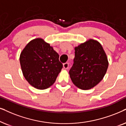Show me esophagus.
<instances>
[{
	"label": "esophagus",
	"instance_id": "34e87169",
	"mask_svg": "<svg viewBox=\"0 0 126 126\" xmlns=\"http://www.w3.org/2000/svg\"><path fill=\"white\" fill-rule=\"evenodd\" d=\"M68 63H65L63 64V68H64V69H67L68 68Z\"/></svg>",
	"mask_w": 126,
	"mask_h": 126
}]
</instances>
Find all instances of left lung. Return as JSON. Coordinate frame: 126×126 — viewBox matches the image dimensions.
<instances>
[{
	"label": "left lung",
	"mask_w": 126,
	"mask_h": 126,
	"mask_svg": "<svg viewBox=\"0 0 126 126\" xmlns=\"http://www.w3.org/2000/svg\"><path fill=\"white\" fill-rule=\"evenodd\" d=\"M108 67L107 55L96 40L90 39L75 47V58L69 74L78 88L88 90L103 79Z\"/></svg>",
	"instance_id": "left-lung-1"
}]
</instances>
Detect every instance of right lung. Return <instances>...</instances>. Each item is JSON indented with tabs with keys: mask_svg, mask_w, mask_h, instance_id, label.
Wrapping results in <instances>:
<instances>
[{
	"mask_svg": "<svg viewBox=\"0 0 126 126\" xmlns=\"http://www.w3.org/2000/svg\"><path fill=\"white\" fill-rule=\"evenodd\" d=\"M59 55L49 44L38 38L29 42L20 55L25 78L30 85L43 90L52 85L63 68Z\"/></svg>",
	"mask_w": 126,
	"mask_h": 126,
	"instance_id": "add662e5",
	"label": "right lung"
}]
</instances>
